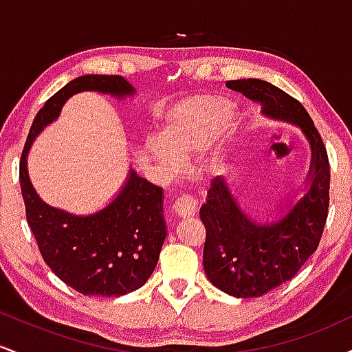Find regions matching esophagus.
Listing matches in <instances>:
<instances>
[{
	"instance_id": "34e87169",
	"label": "esophagus",
	"mask_w": 352,
	"mask_h": 352,
	"mask_svg": "<svg viewBox=\"0 0 352 352\" xmlns=\"http://www.w3.org/2000/svg\"><path fill=\"white\" fill-rule=\"evenodd\" d=\"M197 208H199V204H197V200L193 199L192 195H188V193L180 195L179 199L173 201V210H175L177 215L182 218L193 217L197 213Z\"/></svg>"
}]
</instances>
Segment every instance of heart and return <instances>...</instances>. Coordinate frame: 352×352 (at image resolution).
<instances>
[{"label": "heart", "instance_id": "heart-1", "mask_svg": "<svg viewBox=\"0 0 352 352\" xmlns=\"http://www.w3.org/2000/svg\"><path fill=\"white\" fill-rule=\"evenodd\" d=\"M235 116V104L213 94L192 96L170 109L160 132L162 140H152L147 151L165 172H177L180 159L188 160L207 152ZM233 157V144L227 140L213 151L200 172L204 177H218L228 172Z\"/></svg>", "mask_w": 352, "mask_h": 352}]
</instances>
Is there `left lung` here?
<instances>
[{"label":"left lung","instance_id":"1","mask_svg":"<svg viewBox=\"0 0 352 352\" xmlns=\"http://www.w3.org/2000/svg\"><path fill=\"white\" fill-rule=\"evenodd\" d=\"M227 87L260 104L265 119L300 127L311 148L302 193H286L265 218L245 212L232 185L220 177L200 208L208 280L230 296L260 298L292 280L316 252L329 207L328 153L306 109L281 89L261 79L228 80Z\"/></svg>","mask_w":352,"mask_h":352}]
</instances>
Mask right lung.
I'll return each mask as SVG.
<instances>
[{
	"mask_svg": "<svg viewBox=\"0 0 352 352\" xmlns=\"http://www.w3.org/2000/svg\"><path fill=\"white\" fill-rule=\"evenodd\" d=\"M86 91L119 100L135 96L120 76H79L59 89L34 117L19 162V184L28 223L56 276L86 296L117 298L144 286L155 270L167 236L164 190L131 167L106 207L78 215L46 204L28 172V153L36 137L58 120L67 99Z\"/></svg>",
	"mask_w": 352,
	"mask_h": 352,
	"instance_id": "add662e5",
	"label": "right lung"
}]
</instances>
